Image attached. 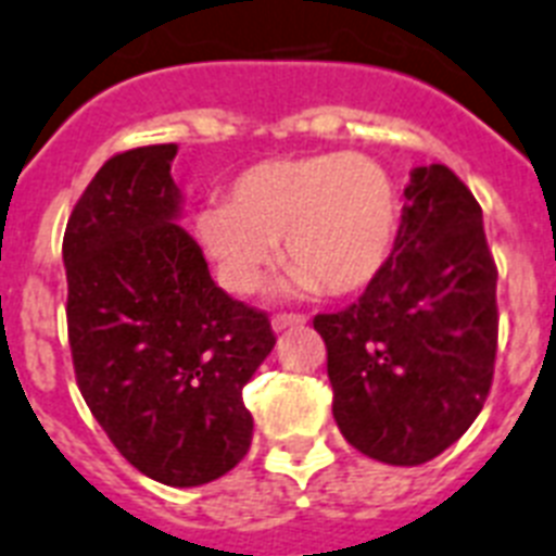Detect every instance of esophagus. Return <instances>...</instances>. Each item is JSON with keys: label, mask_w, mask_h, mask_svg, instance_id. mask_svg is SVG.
Segmentation results:
<instances>
[{"label": "esophagus", "mask_w": 556, "mask_h": 556, "mask_svg": "<svg viewBox=\"0 0 556 556\" xmlns=\"http://www.w3.org/2000/svg\"><path fill=\"white\" fill-rule=\"evenodd\" d=\"M300 325H305V317H300V314H277L270 319V328L277 333L288 331V328H300Z\"/></svg>", "instance_id": "obj_1"}]
</instances>
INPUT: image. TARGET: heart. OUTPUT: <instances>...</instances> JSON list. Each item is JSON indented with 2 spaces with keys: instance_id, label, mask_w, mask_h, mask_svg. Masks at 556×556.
Here are the masks:
<instances>
[{
  "instance_id": "heart-1",
  "label": "heart",
  "mask_w": 556,
  "mask_h": 556,
  "mask_svg": "<svg viewBox=\"0 0 556 556\" xmlns=\"http://www.w3.org/2000/svg\"><path fill=\"white\" fill-rule=\"evenodd\" d=\"M400 193L382 165L356 153L256 162L202 207L197 239L228 291L254 293L277 263L282 239L293 265L282 291L359 293L380 279L400 239Z\"/></svg>"
}]
</instances>
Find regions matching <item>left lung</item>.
Masks as SVG:
<instances>
[{"mask_svg":"<svg viewBox=\"0 0 556 556\" xmlns=\"http://www.w3.org/2000/svg\"><path fill=\"white\" fill-rule=\"evenodd\" d=\"M333 419L365 457L422 466L466 434L497 356L482 207L445 165L410 170L394 256L354 305L317 314Z\"/></svg>","mask_w":556,"mask_h":556,"instance_id":"1","label":"left lung"}]
</instances>
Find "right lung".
Listing matches in <instances>:
<instances>
[{
    "instance_id": "obj_1",
    "label": "right lung",
    "mask_w": 556,
    "mask_h": 556,
    "mask_svg": "<svg viewBox=\"0 0 556 556\" xmlns=\"http://www.w3.org/2000/svg\"><path fill=\"white\" fill-rule=\"evenodd\" d=\"M176 146L116 153L67 219V340L76 386L130 466L170 489L219 480L245 457L242 388L274 349L263 311L211 279L179 223Z\"/></svg>"
}]
</instances>
